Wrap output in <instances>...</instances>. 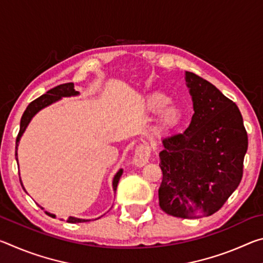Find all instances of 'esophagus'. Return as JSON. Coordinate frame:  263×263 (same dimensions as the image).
Wrapping results in <instances>:
<instances>
[{
    "label": "esophagus",
    "instance_id": "34e87169",
    "mask_svg": "<svg viewBox=\"0 0 263 263\" xmlns=\"http://www.w3.org/2000/svg\"><path fill=\"white\" fill-rule=\"evenodd\" d=\"M149 157H151V149L148 147V145L141 144L136 148L132 162L137 167H142L148 162Z\"/></svg>",
    "mask_w": 263,
    "mask_h": 263
}]
</instances>
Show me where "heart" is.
Returning a JSON list of instances; mask_svg holds the SVG:
<instances>
[{"label": "heart", "mask_w": 263, "mask_h": 263, "mask_svg": "<svg viewBox=\"0 0 263 263\" xmlns=\"http://www.w3.org/2000/svg\"><path fill=\"white\" fill-rule=\"evenodd\" d=\"M169 102L168 97L163 95H157L151 102V110L159 111L161 110L164 105ZM179 119V110H177L174 105H168L161 111L160 115V123L161 126L164 128H168L174 125Z\"/></svg>", "instance_id": "1"}]
</instances>
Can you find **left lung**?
Returning a JSON list of instances; mask_svg holds the SVG:
<instances>
[{
    "instance_id": "8db88e82",
    "label": "left lung",
    "mask_w": 263,
    "mask_h": 263,
    "mask_svg": "<svg viewBox=\"0 0 263 263\" xmlns=\"http://www.w3.org/2000/svg\"><path fill=\"white\" fill-rule=\"evenodd\" d=\"M195 114L185 131L163 138L159 205L167 215H213L238 188L248 137L237 104L206 80L185 72Z\"/></svg>"
}]
</instances>
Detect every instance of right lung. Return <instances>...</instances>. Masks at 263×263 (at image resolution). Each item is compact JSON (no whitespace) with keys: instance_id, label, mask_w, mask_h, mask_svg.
<instances>
[{"instance_id":"obj_1","label":"right lung","mask_w":263,"mask_h":263,"mask_svg":"<svg viewBox=\"0 0 263 263\" xmlns=\"http://www.w3.org/2000/svg\"><path fill=\"white\" fill-rule=\"evenodd\" d=\"M78 94H79V92L74 90V84L72 82H69V83L59 84V86L50 89V90H48L46 94H44L41 97H38V99H35L34 101L31 102V103L28 105V108L25 109L24 114L21 118L20 132H18V135H17V138H16V149H17V146H18V141L21 139V137H22V135H23V132L25 131V128H26V126H28V124L30 123L31 118H32L39 110H42L43 108H45V106L52 104L53 102L60 100L61 97L73 96V95H78ZM16 160H17V151H16ZM122 174H123V169H119V171L117 172V174H116L115 177H114L112 185H114L115 191H116V189H117L118 181H119V179H121ZM46 215L55 217L54 215H51V213H48V212H46ZM67 221L68 222H84V221H89V220L79 219V218L69 217Z\"/></svg>"}]
</instances>
